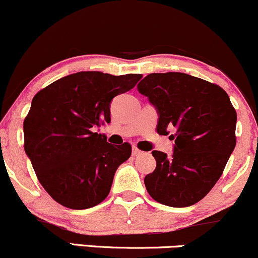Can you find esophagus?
Listing matches in <instances>:
<instances>
[{
    "label": "esophagus",
    "instance_id": "esophagus-1",
    "mask_svg": "<svg viewBox=\"0 0 258 258\" xmlns=\"http://www.w3.org/2000/svg\"><path fill=\"white\" fill-rule=\"evenodd\" d=\"M143 153H144V151L139 150L137 146L133 147V156H140V155H143Z\"/></svg>",
    "mask_w": 258,
    "mask_h": 258
}]
</instances>
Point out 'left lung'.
Returning <instances> with one entry per match:
<instances>
[{
    "instance_id": "8db88e82",
    "label": "left lung",
    "mask_w": 258,
    "mask_h": 258,
    "mask_svg": "<svg viewBox=\"0 0 258 258\" xmlns=\"http://www.w3.org/2000/svg\"><path fill=\"white\" fill-rule=\"evenodd\" d=\"M157 108V133L175 141L173 156L152 151L156 169L145 176L153 200L187 207L211 191L236 144V112L221 86L192 75L152 73L138 85Z\"/></svg>"
}]
</instances>
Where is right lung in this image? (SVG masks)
I'll return each mask as SVG.
<instances>
[{
  "mask_svg": "<svg viewBox=\"0 0 258 258\" xmlns=\"http://www.w3.org/2000/svg\"><path fill=\"white\" fill-rule=\"evenodd\" d=\"M141 78L79 72L34 96L23 124L24 150L40 184L59 205L85 210L107 198L132 146H113L94 130L111 121L112 98L132 90Z\"/></svg>",
  "mask_w": 258,
  "mask_h": 258,
  "instance_id": "1",
  "label": "right lung"
}]
</instances>
